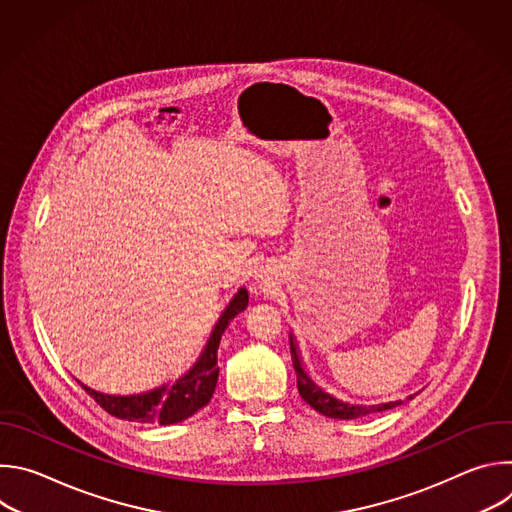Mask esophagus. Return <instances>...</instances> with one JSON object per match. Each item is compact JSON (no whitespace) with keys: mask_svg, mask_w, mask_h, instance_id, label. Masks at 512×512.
Segmentation results:
<instances>
[{"mask_svg":"<svg viewBox=\"0 0 512 512\" xmlns=\"http://www.w3.org/2000/svg\"><path fill=\"white\" fill-rule=\"evenodd\" d=\"M255 281H257V285H259V287L269 285V277H267L263 271H255Z\"/></svg>","mask_w":512,"mask_h":512,"instance_id":"34e87169","label":"esophagus"}]
</instances>
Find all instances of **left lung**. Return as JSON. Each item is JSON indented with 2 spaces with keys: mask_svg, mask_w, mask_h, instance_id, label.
I'll use <instances>...</instances> for the list:
<instances>
[{
  "mask_svg": "<svg viewBox=\"0 0 512 512\" xmlns=\"http://www.w3.org/2000/svg\"><path fill=\"white\" fill-rule=\"evenodd\" d=\"M289 348H291V360H294V369L298 375V391L302 395V399L314 407L318 413L332 417V419H356V417H364V415H373L379 411H387L393 409L397 405L403 403V399L397 401H387V403H373V405H362V403H350L344 401L340 397H336L334 393H330L328 389H324L306 369V364L302 360V352L298 346V340L294 336V332H289ZM417 395V393H415ZM415 395H409L405 401L413 399Z\"/></svg>",
  "mask_w": 512,
  "mask_h": 512,
  "instance_id": "1",
  "label": "left lung"
}]
</instances>
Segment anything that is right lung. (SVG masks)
<instances>
[{
  "label": "right lung",
  "instance_id": "obj_1",
  "mask_svg": "<svg viewBox=\"0 0 512 512\" xmlns=\"http://www.w3.org/2000/svg\"><path fill=\"white\" fill-rule=\"evenodd\" d=\"M249 304V291L241 287L233 300L223 310L221 318L214 324L200 356L192 367L176 381L164 383L160 387H154L143 393L133 395H111L97 391L83 381L79 385L111 415L127 421H139V423H160V425H172L180 423L188 417H192L196 411H200L204 405H208L216 381H218V367H216V354L218 344L231 324V320L241 314Z\"/></svg>",
  "mask_w": 512,
  "mask_h": 512
}]
</instances>
